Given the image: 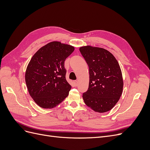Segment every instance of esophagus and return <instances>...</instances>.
I'll list each match as a JSON object with an SVG mask.
<instances>
[{
	"label": "esophagus",
	"instance_id": "obj_1",
	"mask_svg": "<svg viewBox=\"0 0 150 150\" xmlns=\"http://www.w3.org/2000/svg\"><path fill=\"white\" fill-rule=\"evenodd\" d=\"M74 84L75 86H78V81H75L74 82Z\"/></svg>",
	"mask_w": 150,
	"mask_h": 150
}]
</instances>
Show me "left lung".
Returning a JSON list of instances; mask_svg holds the SVG:
<instances>
[{
    "label": "left lung",
    "instance_id": "obj_1",
    "mask_svg": "<svg viewBox=\"0 0 150 150\" xmlns=\"http://www.w3.org/2000/svg\"><path fill=\"white\" fill-rule=\"evenodd\" d=\"M89 67L88 89L83 94L85 104L98 112L111 110L119 101L123 81L118 62L107 50L89 46L79 48Z\"/></svg>",
    "mask_w": 150,
    "mask_h": 150
}]
</instances>
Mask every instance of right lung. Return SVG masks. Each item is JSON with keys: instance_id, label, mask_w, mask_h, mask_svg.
I'll list each match as a JSON object with an SVG mask.
<instances>
[{"instance_id": "1", "label": "right lung", "mask_w": 150, "mask_h": 150, "mask_svg": "<svg viewBox=\"0 0 150 150\" xmlns=\"http://www.w3.org/2000/svg\"><path fill=\"white\" fill-rule=\"evenodd\" d=\"M74 47L51 42L35 53L27 67L25 79L30 96L42 108L57 106L68 96L71 86L66 79V59Z\"/></svg>"}]
</instances>
